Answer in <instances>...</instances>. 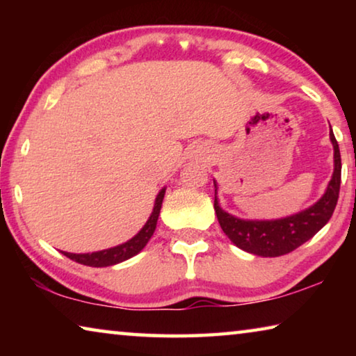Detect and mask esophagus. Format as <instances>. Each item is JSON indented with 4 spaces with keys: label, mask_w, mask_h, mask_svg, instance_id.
<instances>
[{
    "label": "esophagus",
    "mask_w": 356,
    "mask_h": 356,
    "mask_svg": "<svg viewBox=\"0 0 356 356\" xmlns=\"http://www.w3.org/2000/svg\"><path fill=\"white\" fill-rule=\"evenodd\" d=\"M200 155L202 156V159H204V155H206V152H204V150H202V152H200Z\"/></svg>",
    "instance_id": "obj_1"
}]
</instances>
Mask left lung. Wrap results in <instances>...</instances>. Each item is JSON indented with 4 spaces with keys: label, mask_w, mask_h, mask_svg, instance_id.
<instances>
[{
    "label": "left lung",
    "mask_w": 356,
    "mask_h": 356,
    "mask_svg": "<svg viewBox=\"0 0 356 356\" xmlns=\"http://www.w3.org/2000/svg\"><path fill=\"white\" fill-rule=\"evenodd\" d=\"M330 140L334 150V170L327 190L321 200L311 207L301 210L298 213L284 216L276 220H243L237 218L226 210H222L215 184V213L218 218L222 232L240 250L261 257H278L298 248L300 245L308 242L330 221L331 215L339 197L341 186V154L339 146L334 138L333 130L330 131Z\"/></svg>",
    "instance_id": "obj_1"
}]
</instances>
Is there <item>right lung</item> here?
Instances as JSON below:
<instances>
[{
	"label": "right lung",
	"mask_w": 356,
	"mask_h": 356,
	"mask_svg": "<svg viewBox=\"0 0 356 356\" xmlns=\"http://www.w3.org/2000/svg\"><path fill=\"white\" fill-rule=\"evenodd\" d=\"M165 191L166 188H161L159 191V195H156L152 213H150L146 225L141 227V231L138 232L135 237H131L125 243H120L118 246H113V248L94 251V252H81V254H75V252L63 251V254L78 264L88 265V267H110V265L120 264L127 261L130 257L136 256L138 252L147 245L150 237L154 236V231L156 227V220H159V215H160L161 202H163V197H165Z\"/></svg>",
	"instance_id": "obj_1"
}]
</instances>
